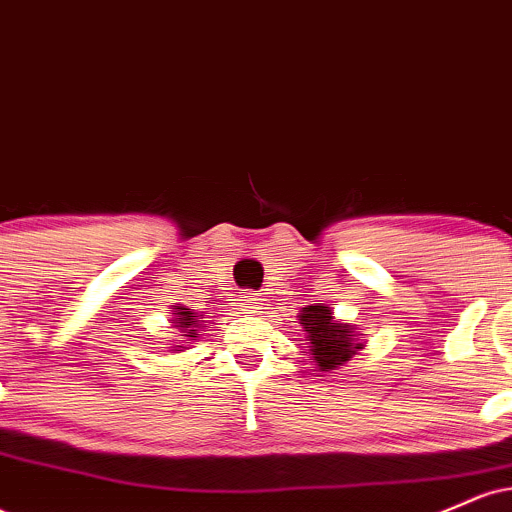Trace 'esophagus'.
Instances as JSON below:
<instances>
[{"mask_svg": "<svg viewBox=\"0 0 512 512\" xmlns=\"http://www.w3.org/2000/svg\"><path fill=\"white\" fill-rule=\"evenodd\" d=\"M243 308L248 310V313H260V310H262V298L257 296V293L245 291L243 293Z\"/></svg>", "mask_w": 512, "mask_h": 512, "instance_id": "1", "label": "esophagus"}]
</instances>
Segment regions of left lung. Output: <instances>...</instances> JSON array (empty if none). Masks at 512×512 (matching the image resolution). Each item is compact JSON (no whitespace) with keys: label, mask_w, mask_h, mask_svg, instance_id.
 Returning <instances> with one entry per match:
<instances>
[{"label":"left lung","mask_w":512,"mask_h":512,"mask_svg":"<svg viewBox=\"0 0 512 512\" xmlns=\"http://www.w3.org/2000/svg\"><path fill=\"white\" fill-rule=\"evenodd\" d=\"M301 325L308 342L310 361L320 370H334L349 361L361 349V344L354 342V327L339 325L332 317V310L325 305H308L301 313Z\"/></svg>","instance_id":"8db88e82"}]
</instances>
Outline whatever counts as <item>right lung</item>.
I'll return each mask as SVG.
<instances>
[{
	"instance_id": "obj_1",
	"label": "right lung",
	"mask_w": 512,
	"mask_h": 512,
	"mask_svg": "<svg viewBox=\"0 0 512 512\" xmlns=\"http://www.w3.org/2000/svg\"><path fill=\"white\" fill-rule=\"evenodd\" d=\"M175 327H180L182 332V337H195L197 334V330L195 327L199 325V315L197 313H192L190 308H175Z\"/></svg>"
}]
</instances>
